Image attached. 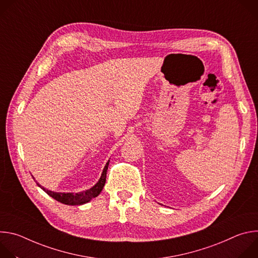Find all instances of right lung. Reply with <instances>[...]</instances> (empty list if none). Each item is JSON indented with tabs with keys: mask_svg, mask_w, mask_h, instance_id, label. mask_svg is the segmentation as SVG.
Returning a JSON list of instances; mask_svg holds the SVG:
<instances>
[{
	"mask_svg": "<svg viewBox=\"0 0 258 258\" xmlns=\"http://www.w3.org/2000/svg\"><path fill=\"white\" fill-rule=\"evenodd\" d=\"M108 165H109V161L106 163L103 172L101 174L100 179L98 180V182L94 187H92L91 189L84 191V192H80V193H57V192H53L50 190H46L45 188H43L41 185H39V187H41L49 196H51L52 198H54L55 200H57L58 202H61L63 204L66 205H82L85 204L89 201H91L93 198H96L101 191L103 190V187L105 185L106 181V173H107V169H108Z\"/></svg>",
	"mask_w": 258,
	"mask_h": 258,
	"instance_id": "right-lung-1",
	"label": "right lung"
}]
</instances>
